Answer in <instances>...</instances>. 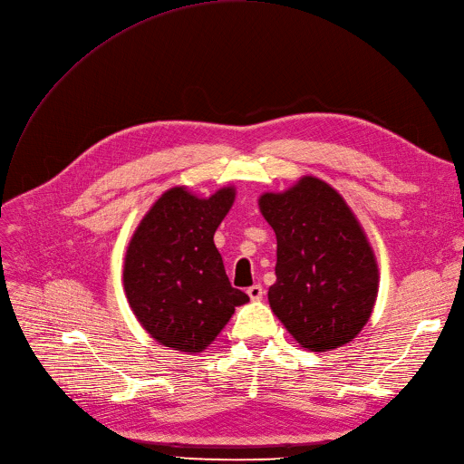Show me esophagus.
Masks as SVG:
<instances>
[{"label": "esophagus", "mask_w": 464, "mask_h": 464, "mask_svg": "<svg viewBox=\"0 0 464 464\" xmlns=\"http://www.w3.org/2000/svg\"><path fill=\"white\" fill-rule=\"evenodd\" d=\"M247 295H249V299H251V301H261V299H263V295H265V289H263V285L255 284V285L247 287Z\"/></svg>", "instance_id": "34e87169"}]
</instances>
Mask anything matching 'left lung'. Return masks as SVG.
I'll return each instance as SVG.
<instances>
[{"label": "left lung", "mask_w": 464, "mask_h": 464, "mask_svg": "<svg viewBox=\"0 0 464 464\" xmlns=\"http://www.w3.org/2000/svg\"><path fill=\"white\" fill-rule=\"evenodd\" d=\"M276 232V284L268 303L293 339L327 352L354 339L379 291L375 253L343 196L316 177L258 198Z\"/></svg>", "instance_id": "left-lung-1"}]
</instances>
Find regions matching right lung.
I'll return each instance as SVG.
<instances>
[{
	"label": "right lung",
	"instance_id": "obj_1",
	"mask_svg": "<svg viewBox=\"0 0 464 464\" xmlns=\"http://www.w3.org/2000/svg\"><path fill=\"white\" fill-rule=\"evenodd\" d=\"M236 198L234 187L198 198L188 188L163 192L125 253L123 289L140 325L173 350H206L249 296L234 289L213 236Z\"/></svg>",
	"mask_w": 464,
	"mask_h": 464
}]
</instances>
